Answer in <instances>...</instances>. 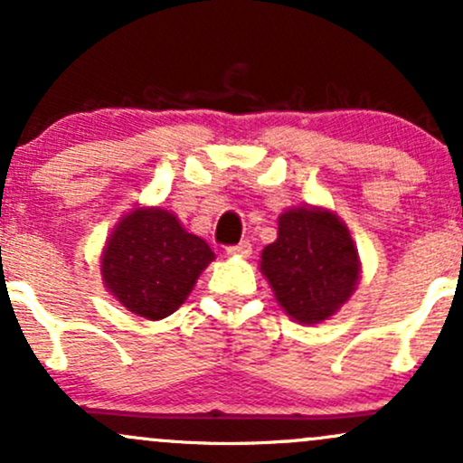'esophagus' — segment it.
<instances>
[{
    "label": "esophagus",
    "instance_id": "esophagus-1",
    "mask_svg": "<svg viewBox=\"0 0 463 463\" xmlns=\"http://www.w3.org/2000/svg\"><path fill=\"white\" fill-rule=\"evenodd\" d=\"M250 252H252V246H250L248 241H241V243H237V246H228V248H226L228 257L246 259V257H250Z\"/></svg>",
    "mask_w": 463,
    "mask_h": 463
}]
</instances>
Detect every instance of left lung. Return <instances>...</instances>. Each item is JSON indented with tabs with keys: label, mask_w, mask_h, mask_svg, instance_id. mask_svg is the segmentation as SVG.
Listing matches in <instances>:
<instances>
[{
	"label": "left lung",
	"mask_w": 463,
	"mask_h": 463,
	"mask_svg": "<svg viewBox=\"0 0 463 463\" xmlns=\"http://www.w3.org/2000/svg\"><path fill=\"white\" fill-rule=\"evenodd\" d=\"M259 269L276 302L298 324H320L335 316L361 279L348 226L324 206L283 211L276 241L263 248Z\"/></svg>",
	"instance_id": "1"
}]
</instances>
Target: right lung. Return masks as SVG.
<instances>
[{"label":"right lung","instance_id":"add662e5","mask_svg":"<svg viewBox=\"0 0 463 463\" xmlns=\"http://www.w3.org/2000/svg\"><path fill=\"white\" fill-rule=\"evenodd\" d=\"M213 259L209 243L184 231L172 211L137 206L106 239L99 272L121 307L154 322L172 316L189 298Z\"/></svg>","mask_w":463,"mask_h":463}]
</instances>
